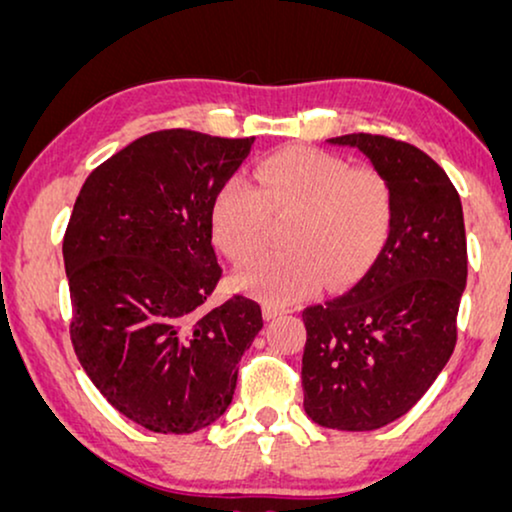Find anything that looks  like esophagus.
<instances>
[{"instance_id":"1","label":"esophagus","mask_w":512,"mask_h":512,"mask_svg":"<svg viewBox=\"0 0 512 512\" xmlns=\"http://www.w3.org/2000/svg\"><path fill=\"white\" fill-rule=\"evenodd\" d=\"M286 312V307H282V305H275V303H263V317L265 319H275V317H279V314H284Z\"/></svg>"}]
</instances>
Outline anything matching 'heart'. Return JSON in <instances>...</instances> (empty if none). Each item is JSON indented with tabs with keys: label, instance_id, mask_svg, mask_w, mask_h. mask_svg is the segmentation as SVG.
I'll use <instances>...</instances> for the list:
<instances>
[{
	"label": "heart",
	"instance_id": "1",
	"mask_svg": "<svg viewBox=\"0 0 512 512\" xmlns=\"http://www.w3.org/2000/svg\"><path fill=\"white\" fill-rule=\"evenodd\" d=\"M251 181L228 179L212 200L214 242L237 265L261 251L270 216H289L282 230L286 249L261 256L235 277L237 289L251 296L291 303L324 279L333 289L352 284L389 240L394 193L375 167L286 146L258 160Z\"/></svg>",
	"mask_w": 512,
	"mask_h": 512
}]
</instances>
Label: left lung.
Returning a JSON list of instances; mask_svg holds the SVG:
<instances>
[{"mask_svg":"<svg viewBox=\"0 0 512 512\" xmlns=\"http://www.w3.org/2000/svg\"><path fill=\"white\" fill-rule=\"evenodd\" d=\"M354 146L394 193L389 240L347 293L303 310V408L312 422L373 431L426 394L457 345L466 286V230L457 188L417 146L384 135Z\"/></svg>","mask_w":512,"mask_h":512,"instance_id":"left-lung-1","label":"left lung"}]
</instances>
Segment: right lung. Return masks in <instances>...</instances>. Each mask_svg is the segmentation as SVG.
Instances as JSON below:
<instances>
[{
    "label": "right lung",
    "mask_w": 512,
    "mask_h": 512,
    "mask_svg": "<svg viewBox=\"0 0 512 512\" xmlns=\"http://www.w3.org/2000/svg\"><path fill=\"white\" fill-rule=\"evenodd\" d=\"M254 137L158 130L97 165L69 216V338L90 382L132 422L193 433L233 401L261 305L207 307L221 279L212 200Z\"/></svg>",
    "instance_id": "add662e5"
}]
</instances>
